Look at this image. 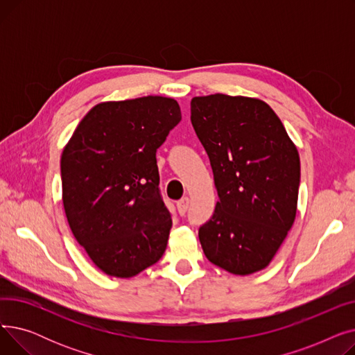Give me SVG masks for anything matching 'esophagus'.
<instances>
[{
    "label": "esophagus",
    "instance_id": "1",
    "mask_svg": "<svg viewBox=\"0 0 355 355\" xmlns=\"http://www.w3.org/2000/svg\"><path fill=\"white\" fill-rule=\"evenodd\" d=\"M189 204H190V198L189 197H182L178 202H177V210L180 213V216H184L185 211L189 209Z\"/></svg>",
    "mask_w": 355,
    "mask_h": 355
}]
</instances>
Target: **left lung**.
<instances>
[{
	"instance_id": "1",
	"label": "left lung",
	"mask_w": 355,
	"mask_h": 355,
	"mask_svg": "<svg viewBox=\"0 0 355 355\" xmlns=\"http://www.w3.org/2000/svg\"><path fill=\"white\" fill-rule=\"evenodd\" d=\"M191 123L210 158L218 194L198 230L210 262L233 275L265 269L293 226L301 161L263 101L223 93L191 99Z\"/></svg>"
}]
</instances>
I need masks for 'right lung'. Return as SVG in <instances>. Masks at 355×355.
I'll list each match as a JSON object with an SVG mask.
<instances>
[{"mask_svg": "<svg viewBox=\"0 0 355 355\" xmlns=\"http://www.w3.org/2000/svg\"><path fill=\"white\" fill-rule=\"evenodd\" d=\"M181 121L173 98L93 106L66 144L62 200L70 230L107 276L134 277L162 257L173 226L155 153Z\"/></svg>", "mask_w": 355, "mask_h": 355, "instance_id": "obj_1", "label": "right lung"}]
</instances>
